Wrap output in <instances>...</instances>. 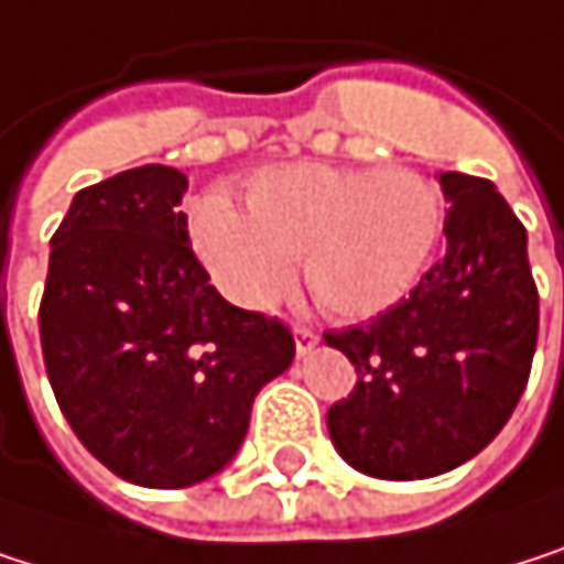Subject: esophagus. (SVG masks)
I'll list each match as a JSON object with an SVG mask.
<instances>
[{
  "instance_id": "1",
  "label": "esophagus",
  "mask_w": 564,
  "mask_h": 564,
  "mask_svg": "<svg viewBox=\"0 0 564 564\" xmlns=\"http://www.w3.org/2000/svg\"><path fill=\"white\" fill-rule=\"evenodd\" d=\"M317 340H321V334L314 330V327H307V324H294V344H297V354L304 357V354H311L314 347H317Z\"/></svg>"
}]
</instances>
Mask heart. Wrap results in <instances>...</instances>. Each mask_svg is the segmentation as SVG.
<instances>
[{
    "instance_id": "heart-1",
    "label": "heart",
    "mask_w": 564,
    "mask_h": 564,
    "mask_svg": "<svg viewBox=\"0 0 564 564\" xmlns=\"http://www.w3.org/2000/svg\"><path fill=\"white\" fill-rule=\"evenodd\" d=\"M247 214L224 194L191 207V243L214 284L240 307H270L304 280L324 311L367 321L420 284L443 234L440 187L410 167L280 164L243 187Z\"/></svg>"
}]
</instances>
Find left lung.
Masks as SVG:
<instances>
[{"label": "left lung", "mask_w": 564, "mask_h": 564, "mask_svg": "<svg viewBox=\"0 0 564 564\" xmlns=\"http://www.w3.org/2000/svg\"><path fill=\"white\" fill-rule=\"evenodd\" d=\"M446 257L397 307L324 340L357 367L327 413L337 453L377 479H430L482 453L532 370L539 291L525 227L492 181L446 171Z\"/></svg>", "instance_id": "obj_1"}]
</instances>
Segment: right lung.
Listing matches in <instances>:
<instances>
[{
	"instance_id": "right-lung-1",
	"label": "right lung",
	"mask_w": 564,
	"mask_h": 564,
	"mask_svg": "<svg viewBox=\"0 0 564 564\" xmlns=\"http://www.w3.org/2000/svg\"><path fill=\"white\" fill-rule=\"evenodd\" d=\"M187 177L164 164L82 187L52 234L39 304L62 416L118 479L184 489L243 443L253 397L294 364V334L240 311L187 243Z\"/></svg>"
}]
</instances>
